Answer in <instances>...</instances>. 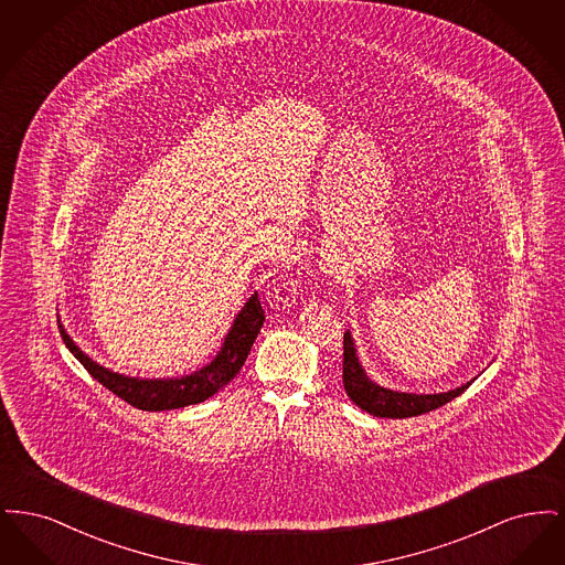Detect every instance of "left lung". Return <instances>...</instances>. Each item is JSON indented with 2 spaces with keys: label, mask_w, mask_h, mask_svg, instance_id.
I'll return each instance as SVG.
<instances>
[{
  "label": "left lung",
  "mask_w": 565,
  "mask_h": 565,
  "mask_svg": "<svg viewBox=\"0 0 565 565\" xmlns=\"http://www.w3.org/2000/svg\"><path fill=\"white\" fill-rule=\"evenodd\" d=\"M343 383L345 392L353 403L358 404L362 411L375 415V417H392V419H404V417H415L430 413L434 408L443 404L451 403L461 392H466L472 381L459 385L456 390L440 392V394H413V392H396L390 387H383L375 383L371 376L366 375L358 350L355 341L351 337L350 330L345 332V343H343Z\"/></svg>",
  "instance_id": "8db88e82"
}]
</instances>
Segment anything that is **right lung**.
<instances>
[{
	"instance_id": "right-lung-1",
	"label": "right lung",
	"mask_w": 565,
	"mask_h": 565,
	"mask_svg": "<svg viewBox=\"0 0 565 565\" xmlns=\"http://www.w3.org/2000/svg\"><path fill=\"white\" fill-rule=\"evenodd\" d=\"M263 322H265V311L260 307L258 295L254 292L245 300L242 311L235 316L222 341V348L215 353L212 362H207L205 366L196 369L190 375L162 376V379L114 373L106 366H102L99 362H95L93 358H88L67 334L63 323H58V328L67 350L72 351L74 358L90 373V376L97 379L104 387H108L111 394H116L125 403L141 411H171V408H182V406L212 398L217 390H222L233 376L237 375L263 328Z\"/></svg>"
}]
</instances>
